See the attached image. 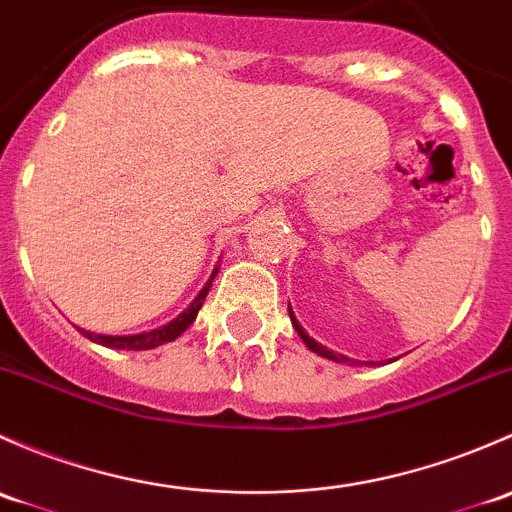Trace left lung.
<instances>
[{"mask_svg":"<svg viewBox=\"0 0 512 512\" xmlns=\"http://www.w3.org/2000/svg\"><path fill=\"white\" fill-rule=\"evenodd\" d=\"M288 315H291V323H293L295 333H298V335H300V340H303L305 345H308V350H310V352H315V355H320V357H328V360H333V362H352L350 357L340 355V352H333V350H328V347H323V345H320L318 340H313V337H310L308 333H305V330H303V325H300L298 320H295V315H293L291 305H288Z\"/></svg>","mask_w":512,"mask_h":512,"instance_id":"1","label":"left lung"}]
</instances>
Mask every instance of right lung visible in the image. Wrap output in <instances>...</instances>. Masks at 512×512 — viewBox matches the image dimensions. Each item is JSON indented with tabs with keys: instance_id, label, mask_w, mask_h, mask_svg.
Here are the masks:
<instances>
[{
	"instance_id": "right-lung-1",
	"label": "right lung",
	"mask_w": 512,
	"mask_h": 512,
	"mask_svg": "<svg viewBox=\"0 0 512 512\" xmlns=\"http://www.w3.org/2000/svg\"><path fill=\"white\" fill-rule=\"evenodd\" d=\"M217 273H219V266H214L212 276H209V281L204 283L202 291L197 293V298H194L192 303H189L175 320L160 325V328L145 330V333H135V335H100V333H91V330H83V328H78V330H81L88 340L98 342V345H103V347H113V350H152V347L165 345V342L177 340V337L194 323L199 308L204 305V298H207L209 288H212V281L217 278Z\"/></svg>"
}]
</instances>
